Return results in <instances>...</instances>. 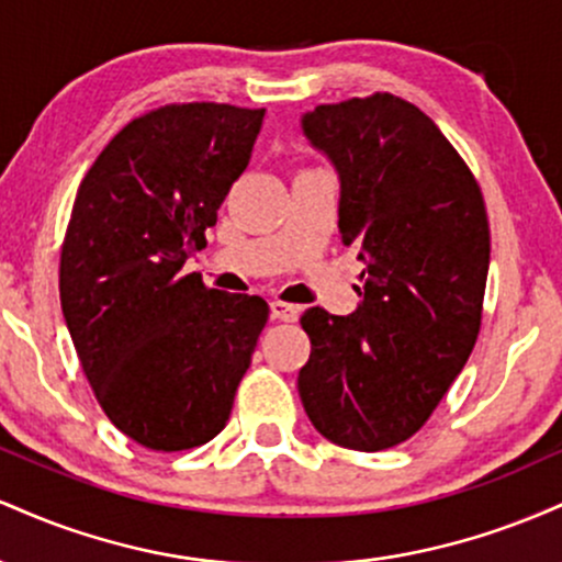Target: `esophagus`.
I'll return each mask as SVG.
<instances>
[{
  "mask_svg": "<svg viewBox=\"0 0 562 562\" xmlns=\"http://www.w3.org/2000/svg\"><path fill=\"white\" fill-rule=\"evenodd\" d=\"M301 308L293 306V303H285V301H272V317L280 319V322H295L299 319Z\"/></svg>",
  "mask_w": 562,
  "mask_h": 562,
  "instance_id": "34e87169",
  "label": "esophagus"
}]
</instances>
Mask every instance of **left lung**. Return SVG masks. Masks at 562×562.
Returning a JSON list of instances; mask_svg holds the SVG:
<instances>
[{"mask_svg": "<svg viewBox=\"0 0 562 562\" xmlns=\"http://www.w3.org/2000/svg\"><path fill=\"white\" fill-rule=\"evenodd\" d=\"M301 126L338 171L340 240L364 263L357 312H303L301 402L338 447L391 449L423 428L479 338L486 205L441 128L402 97L317 105Z\"/></svg>", "mask_w": 562, "mask_h": 562, "instance_id": "obj_1", "label": "left lung"}]
</instances>
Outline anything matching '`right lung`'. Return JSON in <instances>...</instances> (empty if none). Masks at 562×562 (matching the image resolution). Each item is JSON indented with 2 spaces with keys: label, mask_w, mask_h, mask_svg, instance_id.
Listing matches in <instances>:
<instances>
[{
  "label": "right lung",
  "mask_w": 562,
  "mask_h": 562,
  "mask_svg": "<svg viewBox=\"0 0 562 562\" xmlns=\"http://www.w3.org/2000/svg\"><path fill=\"white\" fill-rule=\"evenodd\" d=\"M263 108L187 102L128 121L76 192L60 303L83 375L121 434L153 451L211 441L269 319L259 295L184 274L248 169Z\"/></svg>",
  "instance_id": "right-lung-1"
}]
</instances>
